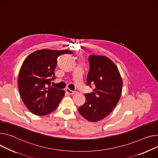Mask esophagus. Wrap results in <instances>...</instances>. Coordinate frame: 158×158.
I'll list each match as a JSON object with an SVG mask.
<instances>
[{"label":"esophagus","instance_id":"obj_1","mask_svg":"<svg viewBox=\"0 0 158 158\" xmlns=\"http://www.w3.org/2000/svg\"><path fill=\"white\" fill-rule=\"evenodd\" d=\"M65 90H66V91H67L69 94H74V93H76V91L70 90V89H69V88H67Z\"/></svg>","mask_w":158,"mask_h":158}]
</instances>
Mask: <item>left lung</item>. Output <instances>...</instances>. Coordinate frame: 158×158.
Segmentation results:
<instances>
[{
  "label": "left lung",
  "mask_w": 158,
  "mask_h": 158,
  "mask_svg": "<svg viewBox=\"0 0 158 158\" xmlns=\"http://www.w3.org/2000/svg\"><path fill=\"white\" fill-rule=\"evenodd\" d=\"M87 85H94L90 93L85 94L86 102L78 111L91 122L103 119L118 104L122 93L123 81L118 67L109 58L90 55Z\"/></svg>",
  "instance_id": "obj_1"
}]
</instances>
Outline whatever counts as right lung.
<instances>
[{"instance_id":"right-lung-1","label":"right lung","mask_w":158,"mask_h":158,"mask_svg":"<svg viewBox=\"0 0 158 158\" xmlns=\"http://www.w3.org/2000/svg\"><path fill=\"white\" fill-rule=\"evenodd\" d=\"M69 50L41 49L30 54L23 61L18 77V89L26 107L34 114L45 115L55 110L65 91L50 86L55 77L57 58L71 54Z\"/></svg>"}]
</instances>
